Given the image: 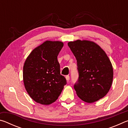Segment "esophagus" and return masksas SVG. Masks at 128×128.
I'll use <instances>...</instances> for the list:
<instances>
[{
    "label": "esophagus",
    "mask_w": 128,
    "mask_h": 128,
    "mask_svg": "<svg viewBox=\"0 0 128 128\" xmlns=\"http://www.w3.org/2000/svg\"><path fill=\"white\" fill-rule=\"evenodd\" d=\"M66 80L67 81H69V80H70V77H69V76H68V75L66 76Z\"/></svg>",
    "instance_id": "1"
}]
</instances>
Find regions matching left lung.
Here are the masks:
<instances>
[{"instance_id":"obj_1","label":"left lung","mask_w":128,"mask_h":128,"mask_svg":"<svg viewBox=\"0 0 128 128\" xmlns=\"http://www.w3.org/2000/svg\"><path fill=\"white\" fill-rule=\"evenodd\" d=\"M68 45L77 60L79 77L74 88L78 96L90 103L103 98L111 87L114 76L107 54L92 41L77 40Z\"/></svg>"}]
</instances>
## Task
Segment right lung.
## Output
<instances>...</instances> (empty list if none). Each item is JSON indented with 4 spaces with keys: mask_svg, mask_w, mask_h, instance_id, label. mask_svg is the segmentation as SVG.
I'll return each mask as SVG.
<instances>
[{
    "mask_svg": "<svg viewBox=\"0 0 128 128\" xmlns=\"http://www.w3.org/2000/svg\"><path fill=\"white\" fill-rule=\"evenodd\" d=\"M63 45L60 41L46 40L34 48L25 60L24 84L28 94L36 103H54L66 84V78L60 74L58 61Z\"/></svg>",
    "mask_w": 128,
    "mask_h": 128,
    "instance_id": "1",
    "label": "right lung"
}]
</instances>
